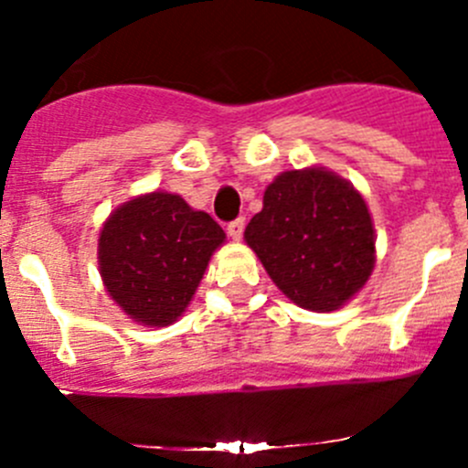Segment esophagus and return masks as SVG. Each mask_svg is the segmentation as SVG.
<instances>
[{"label": "esophagus", "instance_id": "obj_1", "mask_svg": "<svg viewBox=\"0 0 468 468\" xmlns=\"http://www.w3.org/2000/svg\"><path fill=\"white\" fill-rule=\"evenodd\" d=\"M226 230H229L230 238L239 239V238H242V233H244V219H233V221H230L229 229H226Z\"/></svg>", "mask_w": 468, "mask_h": 468}]
</instances>
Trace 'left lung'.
Returning a JSON list of instances; mask_svg holds the SVG:
<instances>
[{"instance_id":"obj_1","label":"left lung","mask_w":468,"mask_h":468,"mask_svg":"<svg viewBox=\"0 0 468 468\" xmlns=\"http://www.w3.org/2000/svg\"><path fill=\"white\" fill-rule=\"evenodd\" d=\"M244 238L271 281L305 310H337L369 281L374 224L360 192L325 169L282 172Z\"/></svg>"}]
</instances>
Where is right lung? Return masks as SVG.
Wrapping results in <instances>:
<instances>
[{"instance_id": "1", "label": "right lung", "mask_w": 468, "mask_h": 468, "mask_svg": "<svg viewBox=\"0 0 468 468\" xmlns=\"http://www.w3.org/2000/svg\"><path fill=\"white\" fill-rule=\"evenodd\" d=\"M224 230L178 195L151 192L120 206L99 235V269L135 322L169 325L186 313Z\"/></svg>"}]
</instances>
